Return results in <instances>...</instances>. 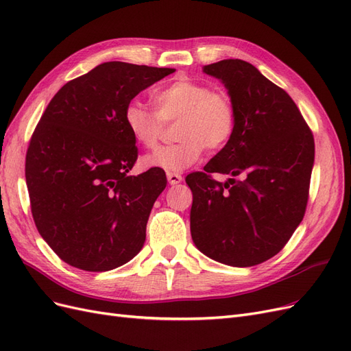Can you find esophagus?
I'll return each instance as SVG.
<instances>
[{"label": "esophagus", "mask_w": 351, "mask_h": 351, "mask_svg": "<svg viewBox=\"0 0 351 351\" xmlns=\"http://www.w3.org/2000/svg\"><path fill=\"white\" fill-rule=\"evenodd\" d=\"M167 178H168L169 184H178L183 180L182 174H178V173H167Z\"/></svg>", "instance_id": "obj_1"}]
</instances>
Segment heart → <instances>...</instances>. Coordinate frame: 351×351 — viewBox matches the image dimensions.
Instances as JSON below:
<instances>
[{
	"label": "heart",
	"mask_w": 351,
	"mask_h": 351,
	"mask_svg": "<svg viewBox=\"0 0 351 351\" xmlns=\"http://www.w3.org/2000/svg\"><path fill=\"white\" fill-rule=\"evenodd\" d=\"M155 111L139 102L124 110V124L133 141L146 149L158 145L165 124L178 121L177 143L146 155L143 164L165 171H182L199 161L205 147L219 151L232 139L237 110L227 90L212 89L208 83L178 79L152 95Z\"/></svg>",
	"instance_id": "b5f03b06"
}]
</instances>
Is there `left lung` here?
Wrapping results in <instances>:
<instances>
[{
  "mask_svg": "<svg viewBox=\"0 0 351 351\" xmlns=\"http://www.w3.org/2000/svg\"><path fill=\"white\" fill-rule=\"evenodd\" d=\"M204 71L222 80L237 110L232 139L204 171L190 173V231L206 256L253 267L275 256L302 222L315 141L295 102L243 60H222ZM214 172L240 175L226 184Z\"/></svg>",
  "mask_w": 351,
  "mask_h": 351,
  "instance_id": "1",
  "label": "left lung"
}]
</instances>
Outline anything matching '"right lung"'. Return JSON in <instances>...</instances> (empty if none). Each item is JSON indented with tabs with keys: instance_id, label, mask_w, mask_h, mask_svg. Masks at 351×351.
I'll return each mask as SVG.
<instances>
[{
	"instance_id": "right-lung-1",
	"label": "right lung",
	"mask_w": 351,
	"mask_h": 351,
	"mask_svg": "<svg viewBox=\"0 0 351 351\" xmlns=\"http://www.w3.org/2000/svg\"><path fill=\"white\" fill-rule=\"evenodd\" d=\"M174 69L110 61L67 82L30 137L25 176L35 226L58 258L104 272L143 247L164 169L129 176L137 146L124 110Z\"/></svg>"
}]
</instances>
